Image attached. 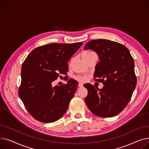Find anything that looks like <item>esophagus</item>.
Listing matches in <instances>:
<instances>
[{
    "label": "esophagus",
    "instance_id": "34e87169",
    "mask_svg": "<svg viewBox=\"0 0 149 149\" xmlns=\"http://www.w3.org/2000/svg\"><path fill=\"white\" fill-rule=\"evenodd\" d=\"M78 86H79V87H82V86H83V84H82V83H79Z\"/></svg>",
    "mask_w": 149,
    "mask_h": 149
}]
</instances>
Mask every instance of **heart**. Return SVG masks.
<instances>
[{
    "label": "heart",
    "mask_w": 149,
    "mask_h": 149,
    "mask_svg": "<svg viewBox=\"0 0 149 149\" xmlns=\"http://www.w3.org/2000/svg\"><path fill=\"white\" fill-rule=\"evenodd\" d=\"M95 54V53L93 52H90V51H86L84 52L82 54V57L84 59H86L87 58H88L91 56V55ZM76 79L79 81V82H85L87 81V76L85 75H77L75 77Z\"/></svg>",
    "instance_id": "heart-1"
}]
</instances>
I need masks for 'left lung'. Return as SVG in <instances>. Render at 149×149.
Returning <instances> with one entry per match:
<instances>
[{"label": "left lung", "mask_w": 149, "mask_h": 149, "mask_svg": "<svg viewBox=\"0 0 149 149\" xmlns=\"http://www.w3.org/2000/svg\"><path fill=\"white\" fill-rule=\"evenodd\" d=\"M87 49L99 56L94 77L104 86L99 89L90 84H85L88 93L85 103L95 116H116L127 106L136 85L134 59L126 46L108 40H93L85 45L84 50Z\"/></svg>", "instance_id": "obj_1"}]
</instances>
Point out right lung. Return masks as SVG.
I'll return each mask as SVG.
<instances>
[{
    "mask_svg": "<svg viewBox=\"0 0 149 149\" xmlns=\"http://www.w3.org/2000/svg\"><path fill=\"white\" fill-rule=\"evenodd\" d=\"M82 44H49L33 49L24 60L19 95L36 120L52 123L62 117L68 109L78 82L70 79L66 84L55 86L52 82L60 74H67V62Z\"/></svg>",
    "mask_w": 149,
    "mask_h": 149,
    "instance_id": "obj_1",
    "label": "right lung"
}]
</instances>
